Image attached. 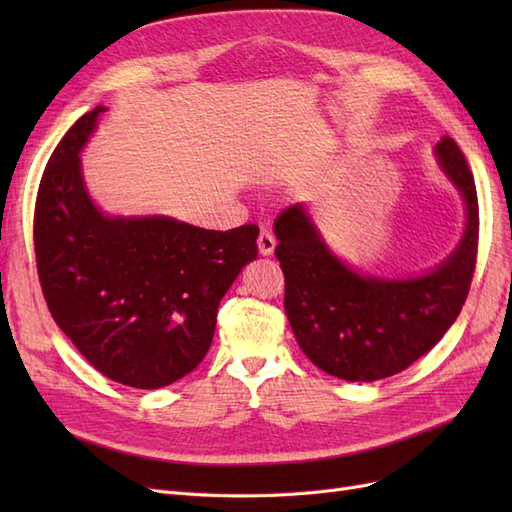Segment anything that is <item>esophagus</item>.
Listing matches in <instances>:
<instances>
[{
	"label": "esophagus",
	"instance_id": "34e87169",
	"mask_svg": "<svg viewBox=\"0 0 512 512\" xmlns=\"http://www.w3.org/2000/svg\"><path fill=\"white\" fill-rule=\"evenodd\" d=\"M275 243H277V241H275L271 230L262 228V230L258 232V252H260L262 256H271L273 250H275Z\"/></svg>",
	"mask_w": 512,
	"mask_h": 512
}]
</instances>
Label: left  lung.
<instances>
[{"label":"left lung","instance_id":"obj_1","mask_svg":"<svg viewBox=\"0 0 512 512\" xmlns=\"http://www.w3.org/2000/svg\"><path fill=\"white\" fill-rule=\"evenodd\" d=\"M436 153L466 200L468 226L457 252L423 277L389 282L354 273L329 252L301 205L273 224L292 333L307 359L335 378L371 382L399 374L440 342L468 299L478 254L474 175L451 136Z\"/></svg>","mask_w":512,"mask_h":512}]
</instances>
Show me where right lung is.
Masks as SVG:
<instances>
[{"label":"right lung","mask_w":512,"mask_h":512,"mask_svg":"<svg viewBox=\"0 0 512 512\" xmlns=\"http://www.w3.org/2000/svg\"><path fill=\"white\" fill-rule=\"evenodd\" d=\"M104 111L61 138L34 209L44 301L100 374L134 389L188 376L211 346L218 305L258 256V226L205 230L170 218H106L91 203L79 151Z\"/></svg>","instance_id":"1"}]
</instances>
